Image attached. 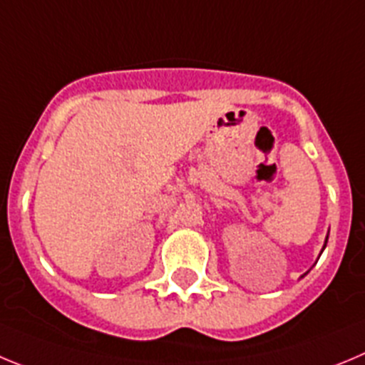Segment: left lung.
Returning <instances> with one entry per match:
<instances>
[{"mask_svg":"<svg viewBox=\"0 0 365 365\" xmlns=\"http://www.w3.org/2000/svg\"><path fill=\"white\" fill-rule=\"evenodd\" d=\"M326 244H327V240H326ZM324 247H326V245H324Z\"/></svg>","mask_w":365,"mask_h":365,"instance_id":"1","label":"left lung"}]
</instances>
